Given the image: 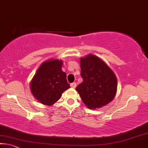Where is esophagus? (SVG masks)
<instances>
[{
  "label": "esophagus",
  "instance_id": "1",
  "mask_svg": "<svg viewBox=\"0 0 148 148\" xmlns=\"http://www.w3.org/2000/svg\"><path fill=\"white\" fill-rule=\"evenodd\" d=\"M70 86H71L72 88H76V84L75 83V82L72 83L71 84H70Z\"/></svg>",
  "mask_w": 148,
  "mask_h": 148
}]
</instances>
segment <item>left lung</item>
I'll return each mask as SVG.
<instances>
[{
    "mask_svg": "<svg viewBox=\"0 0 148 148\" xmlns=\"http://www.w3.org/2000/svg\"><path fill=\"white\" fill-rule=\"evenodd\" d=\"M80 69L83 82L76 90L86 107L95 109L109 103L117 91L113 71L103 60L91 54L80 58Z\"/></svg>",
    "mask_w": 148,
    "mask_h": 148,
    "instance_id": "8db88e82",
    "label": "left lung"
}]
</instances>
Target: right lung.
Returning a JSON list of instances; mask_svg holds the SVG:
<instances>
[{"label":"right lung","instance_id":"obj_1","mask_svg":"<svg viewBox=\"0 0 148 148\" xmlns=\"http://www.w3.org/2000/svg\"><path fill=\"white\" fill-rule=\"evenodd\" d=\"M62 60H47L39 66L30 82L31 92L41 103L51 106L70 88L66 80V74L62 70Z\"/></svg>","mask_w":148,"mask_h":148}]
</instances>
